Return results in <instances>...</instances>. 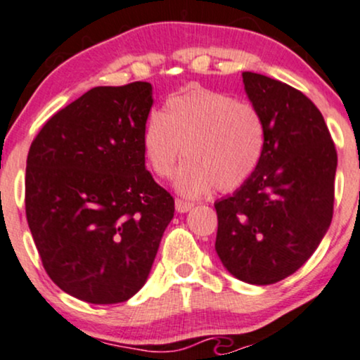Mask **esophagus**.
Instances as JSON below:
<instances>
[{"mask_svg": "<svg viewBox=\"0 0 360 360\" xmlns=\"http://www.w3.org/2000/svg\"><path fill=\"white\" fill-rule=\"evenodd\" d=\"M193 203H189V201H184V200H179V198H177L176 200V212L177 213H186V212H189V210L193 208Z\"/></svg>", "mask_w": 360, "mask_h": 360, "instance_id": "1", "label": "esophagus"}]
</instances>
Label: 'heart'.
Returning <instances> with one entry per match:
<instances>
[{"instance_id": "b5f03b06", "label": "heart", "mask_w": 360, "mask_h": 360, "mask_svg": "<svg viewBox=\"0 0 360 360\" xmlns=\"http://www.w3.org/2000/svg\"><path fill=\"white\" fill-rule=\"evenodd\" d=\"M148 169L160 179L174 174L183 196H203L213 188L232 193L257 171L266 150V122L250 103L229 94L194 89L171 96L162 115L152 113L142 134Z\"/></svg>"}]
</instances>
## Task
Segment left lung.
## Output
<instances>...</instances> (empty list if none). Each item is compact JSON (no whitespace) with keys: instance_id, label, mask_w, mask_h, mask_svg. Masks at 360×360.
<instances>
[{"instance_id":"1","label":"left lung","mask_w":360,"mask_h":360,"mask_svg":"<svg viewBox=\"0 0 360 360\" xmlns=\"http://www.w3.org/2000/svg\"><path fill=\"white\" fill-rule=\"evenodd\" d=\"M242 77L266 122V150L254 176L214 203V249L230 274L266 286L298 271L328 230L337 148L323 115L301 91L262 74Z\"/></svg>"}]
</instances>
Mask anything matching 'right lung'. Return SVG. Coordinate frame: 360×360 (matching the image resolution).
Listing matches in <instances>:
<instances>
[{"label":"right lung","mask_w":360,"mask_h":360,"mask_svg":"<svg viewBox=\"0 0 360 360\" xmlns=\"http://www.w3.org/2000/svg\"><path fill=\"white\" fill-rule=\"evenodd\" d=\"M150 82L98 86L45 122L32 142L25 212L45 272L94 304L146 284L174 198L146 169Z\"/></svg>","instance_id":"1"}]
</instances>
